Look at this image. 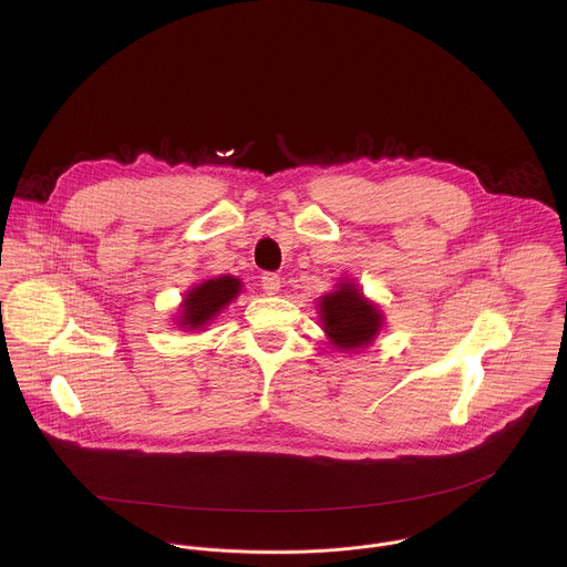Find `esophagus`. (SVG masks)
I'll return each mask as SVG.
<instances>
[{
	"mask_svg": "<svg viewBox=\"0 0 567 567\" xmlns=\"http://www.w3.org/2000/svg\"><path fill=\"white\" fill-rule=\"evenodd\" d=\"M261 288L266 295H277L281 290V279L275 272L261 275Z\"/></svg>",
	"mask_w": 567,
	"mask_h": 567,
	"instance_id": "1",
	"label": "esophagus"
}]
</instances>
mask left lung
<instances>
[{
	"instance_id": "obj_1",
	"label": "left lung",
	"mask_w": 567,
	"mask_h": 567,
	"mask_svg": "<svg viewBox=\"0 0 567 567\" xmlns=\"http://www.w3.org/2000/svg\"><path fill=\"white\" fill-rule=\"evenodd\" d=\"M317 308L329 344L342 353H358L371 347L384 327L382 308L349 277L340 279L331 292L319 297Z\"/></svg>"
}]
</instances>
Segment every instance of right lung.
Wrapping results in <instances>:
<instances>
[{
  "label": "right lung",
  "instance_id": "add662e5",
  "mask_svg": "<svg viewBox=\"0 0 567 567\" xmlns=\"http://www.w3.org/2000/svg\"><path fill=\"white\" fill-rule=\"evenodd\" d=\"M243 288V281L234 275L203 279L183 295L174 323L183 331H205L207 324L212 323L234 299H238Z\"/></svg>",
  "mask_w": 567,
  "mask_h": 567
}]
</instances>
